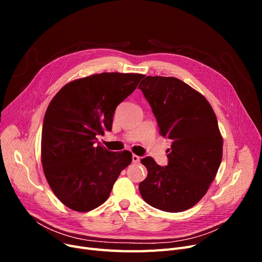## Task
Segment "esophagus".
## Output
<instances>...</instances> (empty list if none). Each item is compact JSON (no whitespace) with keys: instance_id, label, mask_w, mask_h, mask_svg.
<instances>
[{"instance_id":"esophagus-1","label":"esophagus","mask_w":262,"mask_h":262,"mask_svg":"<svg viewBox=\"0 0 262 262\" xmlns=\"http://www.w3.org/2000/svg\"><path fill=\"white\" fill-rule=\"evenodd\" d=\"M132 159H133V162H135V163H138L140 161V157L138 155H135V154L132 156Z\"/></svg>"}]
</instances>
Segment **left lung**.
<instances>
[{"mask_svg":"<svg viewBox=\"0 0 262 262\" xmlns=\"http://www.w3.org/2000/svg\"><path fill=\"white\" fill-rule=\"evenodd\" d=\"M156 117L159 134L171 139L169 163L141 159L147 176L139 185L153 207L181 212L200 202L214 180L223 154L215 114L205 96L176 77L146 76L139 85Z\"/></svg>","mask_w":262,"mask_h":262,"instance_id":"left-lung-1","label":"left lung"}]
</instances>
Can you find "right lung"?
Returning a JSON list of instances; mask_svg holds the SVG:
<instances>
[{
	"mask_svg": "<svg viewBox=\"0 0 262 262\" xmlns=\"http://www.w3.org/2000/svg\"><path fill=\"white\" fill-rule=\"evenodd\" d=\"M143 74L101 73L68 82L54 96L43 120L41 162L58 200L74 211L102 205L129 150L110 152L96 144V135L112 130L117 106L137 88Z\"/></svg>",
	"mask_w": 262,
	"mask_h": 262,
	"instance_id": "1",
	"label": "right lung"
}]
</instances>
